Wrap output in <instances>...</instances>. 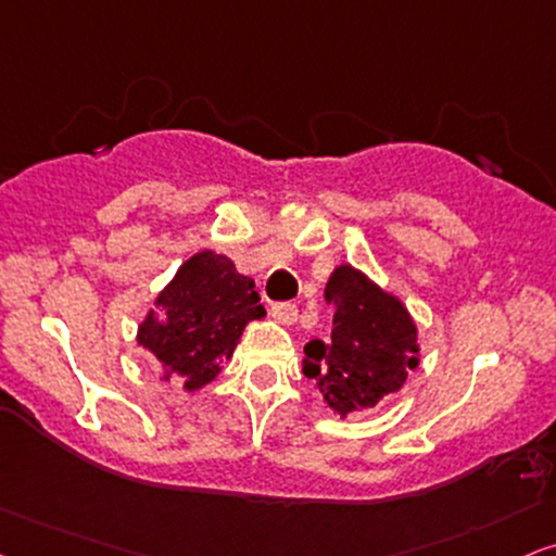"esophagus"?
<instances>
[{
	"mask_svg": "<svg viewBox=\"0 0 556 556\" xmlns=\"http://www.w3.org/2000/svg\"><path fill=\"white\" fill-rule=\"evenodd\" d=\"M271 315L282 323V326H292V323L298 320V305H292V302H274Z\"/></svg>",
	"mask_w": 556,
	"mask_h": 556,
	"instance_id": "esophagus-1",
	"label": "esophagus"
}]
</instances>
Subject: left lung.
<instances>
[{"label":"left lung","instance_id":"left-lung-1","mask_svg":"<svg viewBox=\"0 0 556 556\" xmlns=\"http://www.w3.org/2000/svg\"><path fill=\"white\" fill-rule=\"evenodd\" d=\"M333 307L330 339L305 343L302 371L341 418L395 395L418 367V328L395 294L351 264L336 266L326 285Z\"/></svg>","mask_w":556,"mask_h":556}]
</instances>
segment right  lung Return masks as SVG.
Wrapping results in <instances>:
<instances>
[{
  "instance_id": "1",
  "label": "right lung",
  "mask_w": 556,
  "mask_h": 556,
  "mask_svg": "<svg viewBox=\"0 0 556 556\" xmlns=\"http://www.w3.org/2000/svg\"><path fill=\"white\" fill-rule=\"evenodd\" d=\"M251 277L238 274L228 256L200 251L187 258L138 326V343L149 349L187 392L205 388L220 375L238 346L243 328L264 318Z\"/></svg>"
}]
</instances>
